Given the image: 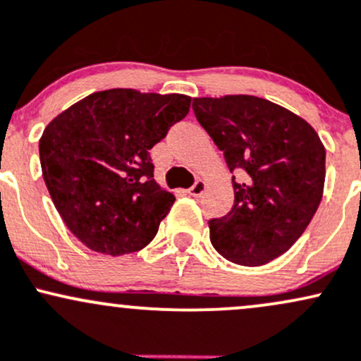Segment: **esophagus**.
Here are the masks:
<instances>
[{"label": "esophagus", "instance_id": "34e87169", "mask_svg": "<svg viewBox=\"0 0 361 361\" xmlns=\"http://www.w3.org/2000/svg\"><path fill=\"white\" fill-rule=\"evenodd\" d=\"M204 191H206V182L197 179L196 182H194L192 188L189 189V194H191V196H194V197H201L202 194H204Z\"/></svg>", "mask_w": 361, "mask_h": 361}]
</instances>
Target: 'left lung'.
Masks as SVG:
<instances>
[{"mask_svg": "<svg viewBox=\"0 0 361 361\" xmlns=\"http://www.w3.org/2000/svg\"><path fill=\"white\" fill-rule=\"evenodd\" d=\"M196 119L224 152L235 201L209 220L218 254L240 266H262L285 254L321 204L326 149L315 129L288 109L254 95L201 97Z\"/></svg>", "mask_w": 361, "mask_h": 361, "instance_id": "left-lung-1", "label": "left lung"}]
</instances>
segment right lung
I'll return each mask as SVG.
<instances>
[{
    "label": "right lung",
    "mask_w": 361,
    "mask_h": 361,
    "mask_svg": "<svg viewBox=\"0 0 361 361\" xmlns=\"http://www.w3.org/2000/svg\"><path fill=\"white\" fill-rule=\"evenodd\" d=\"M191 97L95 92L61 112L39 141L52 202L88 249L123 256L147 247L173 194L153 179L149 149L188 116Z\"/></svg>",
    "instance_id": "obj_1"
}]
</instances>
